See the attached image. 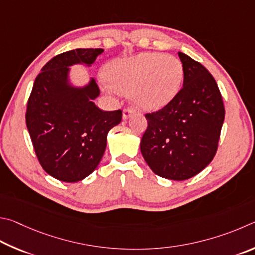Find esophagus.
Here are the masks:
<instances>
[{"mask_svg": "<svg viewBox=\"0 0 255 255\" xmlns=\"http://www.w3.org/2000/svg\"><path fill=\"white\" fill-rule=\"evenodd\" d=\"M134 112H135V111L133 110L132 107H125V109L123 110V119H124V120L128 119L132 114H134Z\"/></svg>", "mask_w": 255, "mask_h": 255, "instance_id": "obj_1", "label": "esophagus"}]
</instances>
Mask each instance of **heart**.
<instances>
[{"label":"heart","mask_w":255,"mask_h":255,"mask_svg":"<svg viewBox=\"0 0 255 255\" xmlns=\"http://www.w3.org/2000/svg\"><path fill=\"white\" fill-rule=\"evenodd\" d=\"M104 77L116 92L131 93L132 102L139 109L151 111L161 109L176 97L184 68L176 57L144 52L110 62Z\"/></svg>","instance_id":"obj_1"}]
</instances>
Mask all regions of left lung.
<instances>
[{
	"instance_id": "8db88e82",
	"label": "left lung",
	"mask_w": 255,
	"mask_h": 255,
	"mask_svg": "<svg viewBox=\"0 0 255 255\" xmlns=\"http://www.w3.org/2000/svg\"><path fill=\"white\" fill-rule=\"evenodd\" d=\"M178 56L184 68V86L161 110L145 114L148 128L140 148L158 176L186 180L215 157L225 107L212 74L185 53Z\"/></svg>"
}]
</instances>
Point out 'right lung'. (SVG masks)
<instances>
[{"label": "right lung", "mask_w": 255, "mask_h": 255, "mask_svg": "<svg viewBox=\"0 0 255 255\" xmlns=\"http://www.w3.org/2000/svg\"><path fill=\"white\" fill-rule=\"evenodd\" d=\"M97 49L62 52L42 67L34 80L25 112V123L35 155L48 175L76 182L91 175L106 148L107 133L122 120V111H102L93 100L100 89L92 79L87 86L73 87L69 66H91Z\"/></svg>", "instance_id": "add662e5"}]
</instances>
